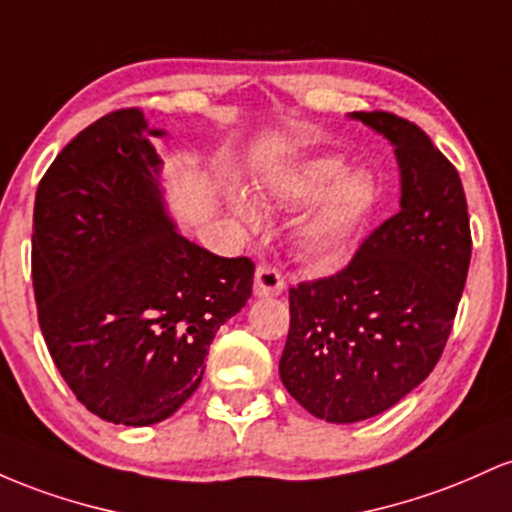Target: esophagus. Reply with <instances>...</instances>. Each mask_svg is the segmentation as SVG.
<instances>
[{
  "label": "esophagus",
  "instance_id": "1",
  "mask_svg": "<svg viewBox=\"0 0 512 512\" xmlns=\"http://www.w3.org/2000/svg\"><path fill=\"white\" fill-rule=\"evenodd\" d=\"M283 290H285L283 275L275 271L273 266H258L256 268V280H254L256 297H278V295H283Z\"/></svg>",
  "mask_w": 512,
  "mask_h": 512
}]
</instances>
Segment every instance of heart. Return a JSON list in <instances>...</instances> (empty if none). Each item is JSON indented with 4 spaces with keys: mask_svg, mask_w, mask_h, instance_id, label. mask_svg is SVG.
<instances>
[{
    "mask_svg": "<svg viewBox=\"0 0 512 512\" xmlns=\"http://www.w3.org/2000/svg\"><path fill=\"white\" fill-rule=\"evenodd\" d=\"M266 198L285 212L305 208L292 220L287 241L302 263L326 271L358 249L380 210L382 186L370 169L319 157L273 176ZM227 208L241 225H261V210L244 191H229Z\"/></svg>",
    "mask_w": 512,
    "mask_h": 512,
    "instance_id": "obj_1",
    "label": "heart"
}]
</instances>
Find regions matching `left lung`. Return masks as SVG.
I'll list each match as a JSON object with an SVG mask.
<instances>
[{
    "label": "left lung",
    "instance_id": "obj_1",
    "mask_svg": "<svg viewBox=\"0 0 512 512\" xmlns=\"http://www.w3.org/2000/svg\"><path fill=\"white\" fill-rule=\"evenodd\" d=\"M350 118L392 142L401 198L341 273L290 290L280 380L329 423L392 409L433 372L472 258L462 181L426 132L382 111Z\"/></svg>",
    "mask_w": 512,
    "mask_h": 512
}]
</instances>
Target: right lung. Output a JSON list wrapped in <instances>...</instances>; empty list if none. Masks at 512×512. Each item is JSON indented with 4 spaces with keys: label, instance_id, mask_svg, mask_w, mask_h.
Wrapping results in <instances>:
<instances>
[{
    "label": "right lung",
    "instance_id": "add662e5",
    "mask_svg": "<svg viewBox=\"0 0 512 512\" xmlns=\"http://www.w3.org/2000/svg\"><path fill=\"white\" fill-rule=\"evenodd\" d=\"M142 111L108 113L45 171L33 292L57 370L91 413L152 426L198 389L217 329L251 297L254 263L176 229Z\"/></svg>",
    "mask_w": 512,
    "mask_h": 512
}]
</instances>
